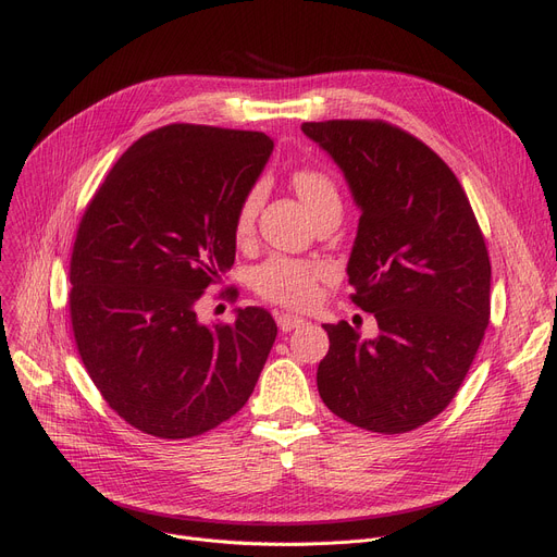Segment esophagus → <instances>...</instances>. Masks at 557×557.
Returning <instances> with one entry per match:
<instances>
[{"mask_svg":"<svg viewBox=\"0 0 557 557\" xmlns=\"http://www.w3.org/2000/svg\"><path fill=\"white\" fill-rule=\"evenodd\" d=\"M275 320H277V327L282 332H290V330H298L300 325H305V320L294 313H280Z\"/></svg>","mask_w":557,"mask_h":557,"instance_id":"1","label":"esophagus"}]
</instances>
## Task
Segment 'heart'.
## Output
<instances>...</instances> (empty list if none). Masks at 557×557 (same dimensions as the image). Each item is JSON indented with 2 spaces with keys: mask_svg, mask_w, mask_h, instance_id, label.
I'll use <instances>...</instances> for the list:
<instances>
[{
  "mask_svg": "<svg viewBox=\"0 0 557 557\" xmlns=\"http://www.w3.org/2000/svg\"><path fill=\"white\" fill-rule=\"evenodd\" d=\"M294 187L313 219L327 212H341V194L325 171L298 169L294 173ZM261 202L263 183H255L244 194L237 219H234V227H237V234H242V237L252 230ZM320 277H323V269L315 267V263L288 257H271L252 273V286L263 300L302 309L315 300Z\"/></svg>",
  "mask_w": 557,
  "mask_h": 557,
  "instance_id": "obj_1",
  "label": "heart"
}]
</instances>
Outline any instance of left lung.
Wrapping results in <instances>:
<instances>
[{
    "mask_svg": "<svg viewBox=\"0 0 557 557\" xmlns=\"http://www.w3.org/2000/svg\"><path fill=\"white\" fill-rule=\"evenodd\" d=\"M361 210L347 261L352 302L376 338L341 320L318 393L332 413L374 433L413 431L441 416L490 323V257L454 171L424 141L379 120L307 122Z\"/></svg>",
    "mask_w": 557,
    "mask_h": 557,
    "instance_id": "1",
    "label": "left lung"
}]
</instances>
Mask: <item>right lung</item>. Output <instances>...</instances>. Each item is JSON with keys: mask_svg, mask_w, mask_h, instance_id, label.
<instances>
[{"mask_svg": "<svg viewBox=\"0 0 557 557\" xmlns=\"http://www.w3.org/2000/svg\"><path fill=\"white\" fill-rule=\"evenodd\" d=\"M273 153L255 131L171 124L116 160L81 219L70 263L78 355L131 426L183 441L244 408L277 336L261 307L196 315L234 263L244 194Z\"/></svg>", "mask_w": 557, "mask_h": 557, "instance_id": "right-lung-1", "label": "right lung"}]
</instances>
